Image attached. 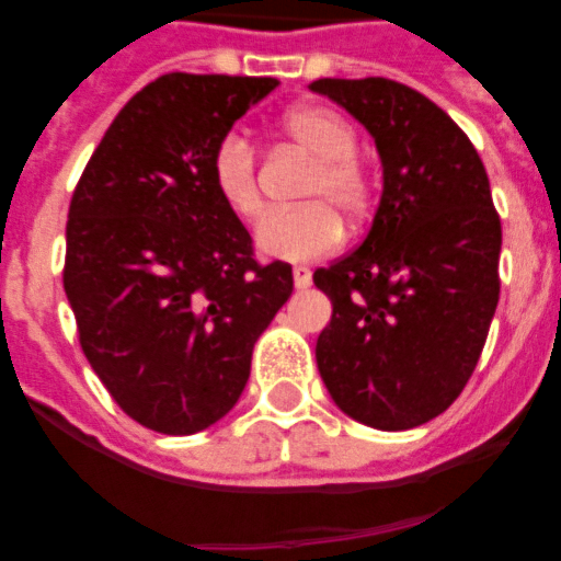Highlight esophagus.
I'll return each instance as SVG.
<instances>
[{"mask_svg": "<svg viewBox=\"0 0 561 561\" xmlns=\"http://www.w3.org/2000/svg\"><path fill=\"white\" fill-rule=\"evenodd\" d=\"M294 285H297L299 290L311 288V271H308V267H294Z\"/></svg>", "mask_w": 561, "mask_h": 561, "instance_id": "34e87169", "label": "esophagus"}]
</instances>
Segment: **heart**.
Instances as JSON below:
<instances>
[{
    "label": "heart",
    "mask_w": 561,
    "mask_h": 561,
    "mask_svg": "<svg viewBox=\"0 0 561 561\" xmlns=\"http://www.w3.org/2000/svg\"><path fill=\"white\" fill-rule=\"evenodd\" d=\"M285 134L314 157L302 201L306 206L271 211L255 227V247L267 259L311 262L341 244L343 218H360L369 203L367 174L355 162V130L329 107H297L285 116ZM211 186L238 218H255L262 194L255 180V153L241 136H227L211 153Z\"/></svg>",
    "instance_id": "heart-1"
}]
</instances>
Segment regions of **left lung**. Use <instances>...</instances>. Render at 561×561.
Wrapping results in <instances>:
<instances>
[{"label": "left lung", "mask_w": 561, "mask_h": 561, "mask_svg": "<svg viewBox=\"0 0 561 561\" xmlns=\"http://www.w3.org/2000/svg\"><path fill=\"white\" fill-rule=\"evenodd\" d=\"M367 127L381 201L358 250L314 271L332 299L317 369L360 425L408 431L454 404L495 317L501 218L474 145L422 92L387 78L308 83Z\"/></svg>", "instance_id": "1"}]
</instances>
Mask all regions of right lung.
I'll return each mask as SVG.
<instances>
[{
  "label": "right lung",
  "instance_id": "right-lung-1",
  "mask_svg": "<svg viewBox=\"0 0 561 561\" xmlns=\"http://www.w3.org/2000/svg\"><path fill=\"white\" fill-rule=\"evenodd\" d=\"M276 78L171 72L118 110L69 203L64 288L81 350L157 434L215 425L294 290L211 186V153Z\"/></svg>",
  "mask_w": 561,
  "mask_h": 561
}]
</instances>
